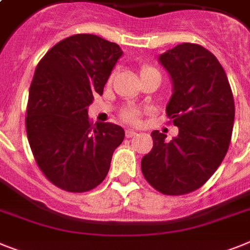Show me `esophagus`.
I'll use <instances>...</instances> for the list:
<instances>
[{
    "instance_id": "1",
    "label": "esophagus",
    "mask_w": 250,
    "mask_h": 250,
    "mask_svg": "<svg viewBox=\"0 0 250 250\" xmlns=\"http://www.w3.org/2000/svg\"><path fill=\"white\" fill-rule=\"evenodd\" d=\"M134 135H136V131H134V130H131V129L125 130V136H126V138H131V136H134Z\"/></svg>"
}]
</instances>
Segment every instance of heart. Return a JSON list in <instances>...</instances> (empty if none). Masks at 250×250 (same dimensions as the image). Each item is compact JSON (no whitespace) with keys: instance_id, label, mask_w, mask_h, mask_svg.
Listing matches in <instances>:
<instances>
[{"instance_id":"obj_1","label":"heart","mask_w":250,"mask_h":250,"mask_svg":"<svg viewBox=\"0 0 250 250\" xmlns=\"http://www.w3.org/2000/svg\"><path fill=\"white\" fill-rule=\"evenodd\" d=\"M146 69H154V68L151 67H144L142 69L146 70ZM120 116L125 123L127 124H133V125H136V124L140 123V117H142V111L139 108L136 107H126L124 108L123 111L120 112Z\"/></svg>"}]
</instances>
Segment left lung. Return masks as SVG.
Instances as JSON below:
<instances>
[{
    "mask_svg": "<svg viewBox=\"0 0 250 250\" xmlns=\"http://www.w3.org/2000/svg\"><path fill=\"white\" fill-rule=\"evenodd\" d=\"M169 73L173 93L167 116L178 135L154 130L153 148L142 159V172L163 195H186L208 182L227 155L235 106L227 73L214 54L183 42L159 55Z\"/></svg>",
    "mask_w": 250,
    "mask_h": 250,
    "instance_id": "left-lung-1",
    "label": "left lung"
}]
</instances>
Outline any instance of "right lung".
Returning a JSON list of instances; mask_svg holds the SVG:
<instances>
[{
  "label": "right lung",
  "mask_w": 250,
  "mask_h": 250,
  "mask_svg": "<svg viewBox=\"0 0 250 250\" xmlns=\"http://www.w3.org/2000/svg\"><path fill=\"white\" fill-rule=\"evenodd\" d=\"M120 46L92 34L55 44L42 58L30 86L26 133L36 164L54 186L86 192L104 180L124 129L91 124L88 106L102 95Z\"/></svg>",
  "instance_id": "1"
}]
</instances>
